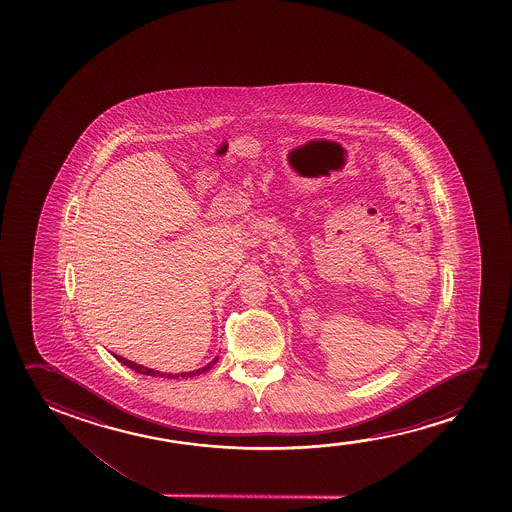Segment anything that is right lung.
Returning a JSON list of instances; mask_svg holds the SVG:
<instances>
[{
    "instance_id": "add662e5",
    "label": "right lung",
    "mask_w": 512,
    "mask_h": 512,
    "mask_svg": "<svg viewBox=\"0 0 512 512\" xmlns=\"http://www.w3.org/2000/svg\"><path fill=\"white\" fill-rule=\"evenodd\" d=\"M113 357L119 360L120 364L127 365L129 369H133V371L140 372V374H145V376H154V378H168V379H178V378H192V376H199V374H203V372L210 371L213 365L217 364L218 357L213 358L210 364L204 365L201 369H197V371L190 372H180V374H164V372L154 371V369H148V367H143V365L136 364V362H131V360H127V358L119 357V355H113Z\"/></svg>"
}]
</instances>
